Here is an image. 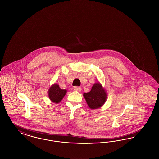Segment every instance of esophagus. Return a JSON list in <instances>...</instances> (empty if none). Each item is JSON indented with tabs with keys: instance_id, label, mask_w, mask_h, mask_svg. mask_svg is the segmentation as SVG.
<instances>
[{
	"instance_id": "34e87169",
	"label": "esophagus",
	"mask_w": 159,
	"mask_h": 159,
	"mask_svg": "<svg viewBox=\"0 0 159 159\" xmlns=\"http://www.w3.org/2000/svg\"><path fill=\"white\" fill-rule=\"evenodd\" d=\"M74 90H75V91H78V92H81V91H82V88H81L80 87L75 86V87H74Z\"/></svg>"
}]
</instances>
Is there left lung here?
Masks as SVG:
<instances>
[{
    "label": "left lung",
    "mask_w": 159,
    "mask_h": 159,
    "mask_svg": "<svg viewBox=\"0 0 159 159\" xmlns=\"http://www.w3.org/2000/svg\"><path fill=\"white\" fill-rule=\"evenodd\" d=\"M83 97L88 107L92 110H95L105 104L107 94L102 84L99 82H96L93 84L90 92L83 93Z\"/></svg>",
    "instance_id": "left-lung-1"
}]
</instances>
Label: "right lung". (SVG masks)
I'll list each match as a JSON object with an SVG mask.
<instances>
[{
	"instance_id": "obj_1",
	"label": "right lung",
	"mask_w": 159,
	"mask_h": 159,
	"mask_svg": "<svg viewBox=\"0 0 159 159\" xmlns=\"http://www.w3.org/2000/svg\"><path fill=\"white\" fill-rule=\"evenodd\" d=\"M66 89H61L58 84H53L48 89V97L53 103L58 104L64 97L67 93Z\"/></svg>"
}]
</instances>
